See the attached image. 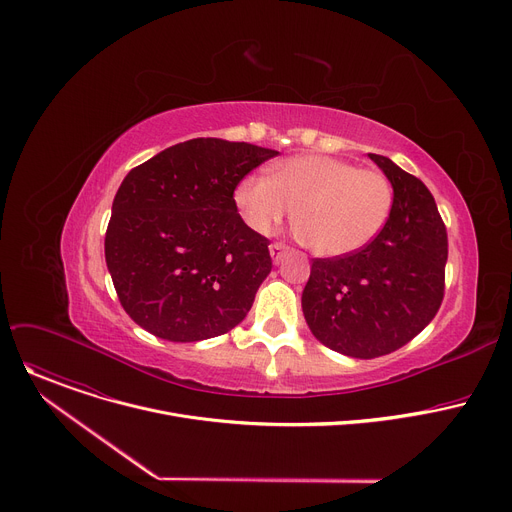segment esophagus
Masks as SVG:
<instances>
[{
	"instance_id": "34e87169",
	"label": "esophagus",
	"mask_w": 512,
	"mask_h": 512,
	"mask_svg": "<svg viewBox=\"0 0 512 512\" xmlns=\"http://www.w3.org/2000/svg\"><path fill=\"white\" fill-rule=\"evenodd\" d=\"M285 251H287V247H285L283 243H271V245H269V253H271V259H273L275 265L281 261V257L285 255Z\"/></svg>"
}]
</instances>
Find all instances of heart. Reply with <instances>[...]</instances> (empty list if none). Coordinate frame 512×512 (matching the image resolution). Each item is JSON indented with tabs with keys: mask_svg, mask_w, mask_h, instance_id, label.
Segmentation results:
<instances>
[{
	"mask_svg": "<svg viewBox=\"0 0 512 512\" xmlns=\"http://www.w3.org/2000/svg\"><path fill=\"white\" fill-rule=\"evenodd\" d=\"M233 200L251 231L267 235L294 212L298 235L314 253L342 257L381 233L393 206V186L379 170L302 154L275 164L269 178H243Z\"/></svg>",
	"mask_w": 512,
	"mask_h": 512,
	"instance_id": "1",
	"label": "heart"
}]
</instances>
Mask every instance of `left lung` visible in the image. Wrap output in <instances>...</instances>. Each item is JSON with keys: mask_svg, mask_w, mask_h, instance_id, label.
<instances>
[{"mask_svg": "<svg viewBox=\"0 0 512 512\" xmlns=\"http://www.w3.org/2000/svg\"><path fill=\"white\" fill-rule=\"evenodd\" d=\"M393 186L383 231L362 249L314 259L304 318L328 348L377 358L405 346L444 300L448 235L427 186L385 156L369 154Z\"/></svg>", "mask_w": 512, "mask_h": 512, "instance_id": "8db88e82", "label": "left lung"}]
</instances>
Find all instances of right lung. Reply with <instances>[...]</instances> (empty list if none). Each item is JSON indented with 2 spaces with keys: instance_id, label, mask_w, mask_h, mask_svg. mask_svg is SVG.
Masks as SVG:
<instances>
[{
  "instance_id": "1",
  "label": "right lung",
  "mask_w": 512,
  "mask_h": 512,
  "mask_svg": "<svg viewBox=\"0 0 512 512\" xmlns=\"http://www.w3.org/2000/svg\"><path fill=\"white\" fill-rule=\"evenodd\" d=\"M277 154L198 137L125 176L111 208L105 261L135 324L164 340L196 342L243 322L271 257L269 241L243 223L233 194Z\"/></svg>"
}]
</instances>
